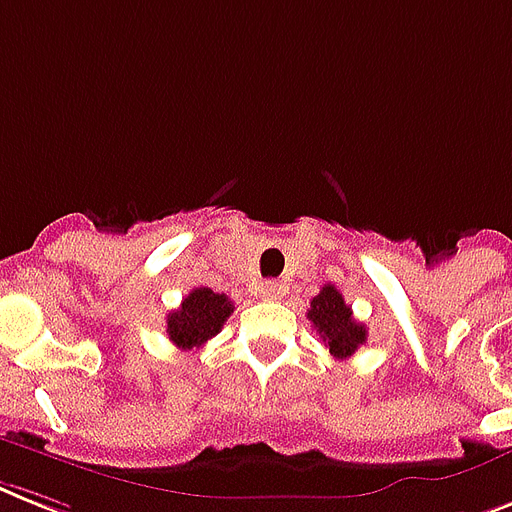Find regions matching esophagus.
I'll use <instances>...</instances> for the list:
<instances>
[{"instance_id": "esophagus-1", "label": "esophagus", "mask_w": 512, "mask_h": 512, "mask_svg": "<svg viewBox=\"0 0 512 512\" xmlns=\"http://www.w3.org/2000/svg\"><path fill=\"white\" fill-rule=\"evenodd\" d=\"M284 294V286L278 284V281H263L260 284V297L263 299H278Z\"/></svg>"}]
</instances>
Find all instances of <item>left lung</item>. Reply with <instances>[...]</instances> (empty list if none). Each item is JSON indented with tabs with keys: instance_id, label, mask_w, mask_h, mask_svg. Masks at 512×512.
<instances>
[{
	"instance_id": "obj_1",
	"label": "left lung",
	"mask_w": 512,
	"mask_h": 512,
	"mask_svg": "<svg viewBox=\"0 0 512 512\" xmlns=\"http://www.w3.org/2000/svg\"><path fill=\"white\" fill-rule=\"evenodd\" d=\"M307 318L326 342L328 352L339 357V360H347L350 355H355L357 347L368 339L365 326L352 318V307L344 302V297L334 284H326L321 294L313 297Z\"/></svg>"
}]
</instances>
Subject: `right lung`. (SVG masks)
Instances as JSON below:
<instances>
[{
	"label": "right lung",
	"mask_w": 512,
	"mask_h": 512,
	"mask_svg": "<svg viewBox=\"0 0 512 512\" xmlns=\"http://www.w3.org/2000/svg\"><path fill=\"white\" fill-rule=\"evenodd\" d=\"M231 313L234 302L226 294H215L213 289L199 286L189 292L178 310L168 313V339L178 350H197L207 339L220 334Z\"/></svg>",
	"instance_id": "1"
}]
</instances>
